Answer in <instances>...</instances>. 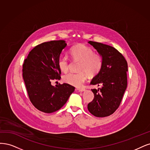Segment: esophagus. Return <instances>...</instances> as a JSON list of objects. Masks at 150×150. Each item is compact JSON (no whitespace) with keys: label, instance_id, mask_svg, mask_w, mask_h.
Masks as SVG:
<instances>
[{"label":"esophagus","instance_id":"34e87169","mask_svg":"<svg viewBox=\"0 0 150 150\" xmlns=\"http://www.w3.org/2000/svg\"><path fill=\"white\" fill-rule=\"evenodd\" d=\"M76 90L79 91H83L85 90V88H77Z\"/></svg>","mask_w":150,"mask_h":150}]
</instances>
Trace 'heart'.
Returning <instances> with one entry per match:
<instances>
[{
    "label": "heart",
    "instance_id": "heart-1",
    "mask_svg": "<svg viewBox=\"0 0 150 150\" xmlns=\"http://www.w3.org/2000/svg\"><path fill=\"white\" fill-rule=\"evenodd\" d=\"M72 59L80 61L78 73H69L64 75L63 80L65 83L75 86H80L87 79L88 75L93 76L97 75L103 67V57L98 53H95L91 47L80 44L73 47L70 50ZM58 66L63 72L69 69V59L67 56L61 55L57 61Z\"/></svg>",
    "mask_w": 150,
    "mask_h": 150
}]
</instances>
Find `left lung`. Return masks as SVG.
<instances>
[{
    "instance_id": "8db88e82",
    "label": "left lung",
    "mask_w": 150,
    "mask_h": 150,
    "mask_svg": "<svg viewBox=\"0 0 150 150\" xmlns=\"http://www.w3.org/2000/svg\"><path fill=\"white\" fill-rule=\"evenodd\" d=\"M88 43L102 56L103 63L90 83L101 87L91 89L94 98L88 104V110L95 117H108L119 107L127 87L128 64L114 47L96 42Z\"/></svg>"
}]
</instances>
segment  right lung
Returning <instances> with one entry per match:
<instances>
[{
    "instance_id": "1",
    "label": "right lung",
    "mask_w": 150,
    "mask_h": 150,
    "mask_svg": "<svg viewBox=\"0 0 150 150\" xmlns=\"http://www.w3.org/2000/svg\"><path fill=\"white\" fill-rule=\"evenodd\" d=\"M64 40H52L35 46L24 60L22 69L28 96L32 105L42 112L50 113L60 109L74 92L68 83L51 84L61 79L58 59L66 47Z\"/></svg>"
}]
</instances>
